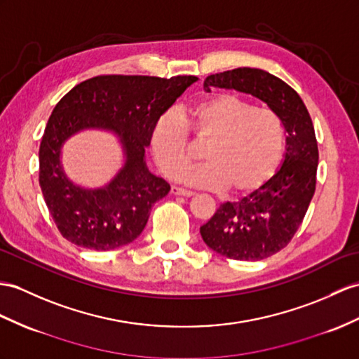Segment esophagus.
Returning a JSON list of instances; mask_svg holds the SVG:
<instances>
[{
	"instance_id": "34e87169",
	"label": "esophagus",
	"mask_w": 359,
	"mask_h": 359,
	"mask_svg": "<svg viewBox=\"0 0 359 359\" xmlns=\"http://www.w3.org/2000/svg\"><path fill=\"white\" fill-rule=\"evenodd\" d=\"M170 191H172L173 195H177V196H191V195H194V191H191V190L177 187V186H173Z\"/></svg>"
}]
</instances>
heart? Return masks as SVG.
Masks as SVG:
<instances>
[{
	"label": "heart",
	"mask_w": 359,
	"mask_h": 359,
	"mask_svg": "<svg viewBox=\"0 0 359 359\" xmlns=\"http://www.w3.org/2000/svg\"><path fill=\"white\" fill-rule=\"evenodd\" d=\"M189 130L207 143L205 163L180 177L194 187L252 194L273 178L285 155V126L276 112L259 109L241 95L216 94L198 102L182 118L169 112L155 123L152 154L165 177L175 178L190 163Z\"/></svg>",
	"instance_id": "heart-1"
}]
</instances>
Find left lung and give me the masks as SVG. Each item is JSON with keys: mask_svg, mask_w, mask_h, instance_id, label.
<instances>
[{"mask_svg": "<svg viewBox=\"0 0 359 359\" xmlns=\"http://www.w3.org/2000/svg\"><path fill=\"white\" fill-rule=\"evenodd\" d=\"M215 86L265 102L286 130L285 161L274 177L241 201L221 204L199 230L207 245L224 257L262 260L291 242L316 194V130L300 95L264 69L243 67L208 76L204 90L210 93Z\"/></svg>", "mask_w": 359, "mask_h": 359, "instance_id": "1", "label": "left lung"}]
</instances>
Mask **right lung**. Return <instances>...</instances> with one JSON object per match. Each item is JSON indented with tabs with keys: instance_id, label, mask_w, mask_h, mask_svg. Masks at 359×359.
Returning <instances> with one entry per match:
<instances>
[{
	"instance_id": "add662e5",
	"label": "right lung",
	"mask_w": 359,
	"mask_h": 359,
	"mask_svg": "<svg viewBox=\"0 0 359 359\" xmlns=\"http://www.w3.org/2000/svg\"><path fill=\"white\" fill-rule=\"evenodd\" d=\"M196 81V76H97L57 102L39 146V186L67 241L108 251L142 234L152 205L170 190L146 168L144 149L158 118ZM83 128L112 130L126 151V165L100 189L76 187L60 164L63 143Z\"/></svg>"
}]
</instances>
